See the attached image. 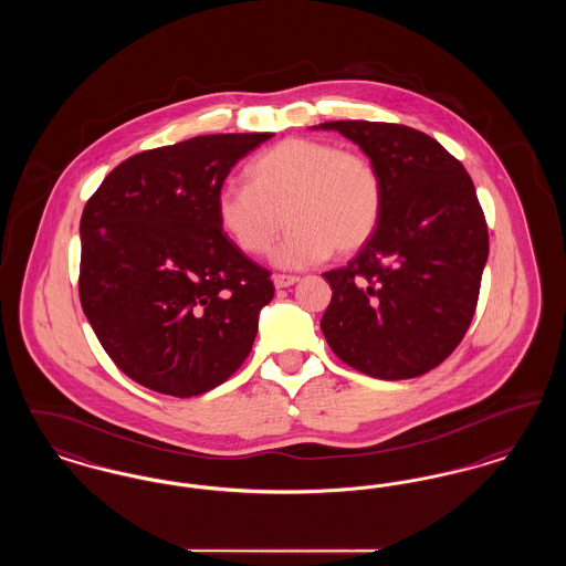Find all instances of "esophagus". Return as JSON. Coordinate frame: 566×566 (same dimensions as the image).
Listing matches in <instances>:
<instances>
[{
	"label": "esophagus",
	"instance_id": "obj_1",
	"mask_svg": "<svg viewBox=\"0 0 566 566\" xmlns=\"http://www.w3.org/2000/svg\"><path fill=\"white\" fill-rule=\"evenodd\" d=\"M298 282L296 275H284V273H277L273 275V286L280 291V289H289V286H295Z\"/></svg>",
	"mask_w": 566,
	"mask_h": 566
}]
</instances>
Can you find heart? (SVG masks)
<instances>
[{"label": "heart", "instance_id": "obj_1", "mask_svg": "<svg viewBox=\"0 0 566 566\" xmlns=\"http://www.w3.org/2000/svg\"><path fill=\"white\" fill-rule=\"evenodd\" d=\"M248 185H224L216 195L222 231L245 254L271 252L282 270L321 265L333 252L350 256L376 233L384 187L376 165L354 150L312 137H286L245 167Z\"/></svg>", "mask_w": 566, "mask_h": 566}]
</instances>
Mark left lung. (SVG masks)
I'll use <instances>...</instances> for the list:
<instances>
[{"label":"left lung","instance_id":"1","mask_svg":"<svg viewBox=\"0 0 566 566\" xmlns=\"http://www.w3.org/2000/svg\"><path fill=\"white\" fill-rule=\"evenodd\" d=\"M377 167L384 206L374 238L326 271L324 337L346 365L377 379L422 376L443 363L475 314L488 227L473 180L437 139L392 123L331 120Z\"/></svg>","mask_w":566,"mask_h":566}]
</instances>
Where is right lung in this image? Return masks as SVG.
Wrapping results in <instances>:
<instances>
[{
    "mask_svg": "<svg viewBox=\"0 0 566 566\" xmlns=\"http://www.w3.org/2000/svg\"><path fill=\"white\" fill-rule=\"evenodd\" d=\"M273 134L197 135L112 169L81 218V303L99 344L137 384L208 392L252 350L270 271L224 238L216 195Z\"/></svg>",
    "mask_w": 566,
    "mask_h": 566,
    "instance_id": "right-lung-1",
    "label": "right lung"
}]
</instances>
